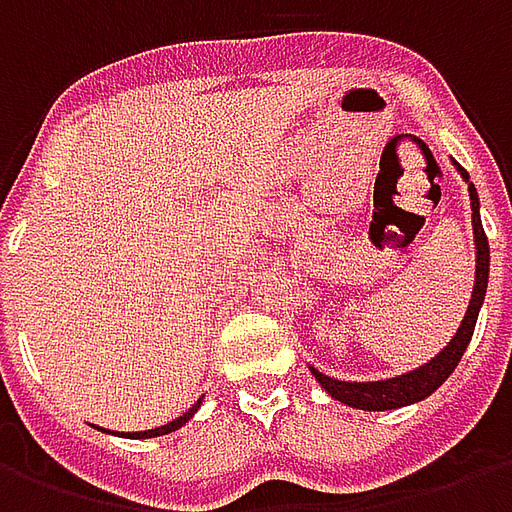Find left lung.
I'll return each instance as SVG.
<instances>
[{
  "label": "left lung",
  "mask_w": 512,
  "mask_h": 512,
  "mask_svg": "<svg viewBox=\"0 0 512 512\" xmlns=\"http://www.w3.org/2000/svg\"><path fill=\"white\" fill-rule=\"evenodd\" d=\"M461 178L469 183V172L455 164ZM469 200H472V227H474V249H477V266H474V290L469 299V310L463 315L458 332L450 340V345H444V351L433 356L430 362H425L411 373H403L397 378H386V381H337V378L326 376L321 370L310 367L315 381L345 406L362 408V411H389V408L411 406L417 400H425L439 389L450 373L461 362L466 345L472 340L474 326H477V315L483 307L485 288H488V263H491V249H488V238H485L483 222H480V200H477V189L474 183H469Z\"/></svg>",
  "instance_id": "left-lung-1"
}]
</instances>
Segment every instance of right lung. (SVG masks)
Segmentation results:
<instances>
[{
	"mask_svg": "<svg viewBox=\"0 0 512 512\" xmlns=\"http://www.w3.org/2000/svg\"><path fill=\"white\" fill-rule=\"evenodd\" d=\"M200 403H202V400H197V403H194V406H191L189 411L183 414V417L172 419V422H167V425H161V428L139 430V433H117V436H126V439H153V436H164V433H172V430L183 428V425H186V422H189V419L194 417V411L200 408ZM101 430H104V428H101ZM106 433H109V430H106ZM112 433H115V430H112Z\"/></svg>",
	"mask_w": 512,
	"mask_h": 512,
	"instance_id": "right-lung-1",
	"label": "right lung"
}]
</instances>
